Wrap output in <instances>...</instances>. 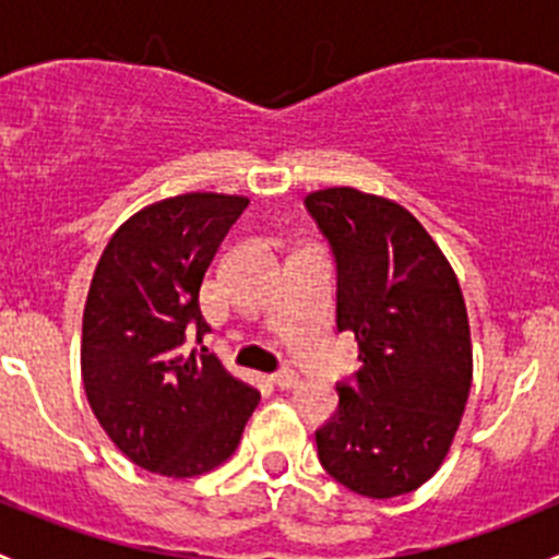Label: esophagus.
<instances>
[{"mask_svg": "<svg viewBox=\"0 0 559 559\" xmlns=\"http://www.w3.org/2000/svg\"><path fill=\"white\" fill-rule=\"evenodd\" d=\"M273 384L278 389H295L300 384V376H297L295 370H278V373L273 376Z\"/></svg>", "mask_w": 559, "mask_h": 559, "instance_id": "obj_1", "label": "esophagus"}]
</instances>
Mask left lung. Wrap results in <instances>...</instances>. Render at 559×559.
Instances as JSON below:
<instances>
[{
  "label": "left lung",
  "instance_id": "1",
  "mask_svg": "<svg viewBox=\"0 0 559 559\" xmlns=\"http://www.w3.org/2000/svg\"><path fill=\"white\" fill-rule=\"evenodd\" d=\"M337 262V330L359 343L357 386L316 432L324 471L365 498L436 476L465 414L473 346L465 297L436 240L394 200L352 186L311 191Z\"/></svg>",
  "mask_w": 559,
  "mask_h": 559
}]
</instances>
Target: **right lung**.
Segmentation results:
<instances>
[{
	"mask_svg": "<svg viewBox=\"0 0 559 559\" xmlns=\"http://www.w3.org/2000/svg\"><path fill=\"white\" fill-rule=\"evenodd\" d=\"M248 197L189 191L145 205L107 240L83 308L81 376L94 416L134 465L167 478L238 449L259 392L186 341L211 326L200 286Z\"/></svg>",
	"mask_w": 559,
	"mask_h": 559,
	"instance_id": "add662e5",
	"label": "right lung"
}]
</instances>
